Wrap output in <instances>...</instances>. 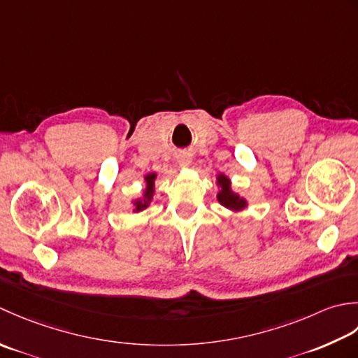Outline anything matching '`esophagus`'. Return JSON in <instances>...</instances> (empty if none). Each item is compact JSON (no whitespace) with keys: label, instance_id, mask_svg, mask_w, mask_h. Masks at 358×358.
<instances>
[{"label":"esophagus","instance_id":"1","mask_svg":"<svg viewBox=\"0 0 358 358\" xmlns=\"http://www.w3.org/2000/svg\"><path fill=\"white\" fill-rule=\"evenodd\" d=\"M178 164L179 166H182V169H187V166H189V164H192V156H189L188 152H182V155H179L178 157Z\"/></svg>","mask_w":358,"mask_h":358}]
</instances>
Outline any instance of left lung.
I'll return each instance as SVG.
<instances>
[{
	"label": "left lung",
	"instance_id": "left-lung-1",
	"mask_svg": "<svg viewBox=\"0 0 358 358\" xmlns=\"http://www.w3.org/2000/svg\"><path fill=\"white\" fill-rule=\"evenodd\" d=\"M216 185H217V194L216 199L222 207L227 208L231 213H239L244 208L249 207V201L243 198L239 193L233 192L231 180L224 173H220L216 176Z\"/></svg>",
	"mask_w": 358,
	"mask_h": 358
}]
</instances>
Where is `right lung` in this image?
<instances>
[{"instance_id":"1","label":"right lung","mask_w":358,"mask_h":358,"mask_svg":"<svg viewBox=\"0 0 358 358\" xmlns=\"http://www.w3.org/2000/svg\"><path fill=\"white\" fill-rule=\"evenodd\" d=\"M143 179H145V187L142 189V194L138 196L137 199L131 201V203H133V213H141V211H143L145 208H148L152 198H155L157 173H148Z\"/></svg>"}]
</instances>
